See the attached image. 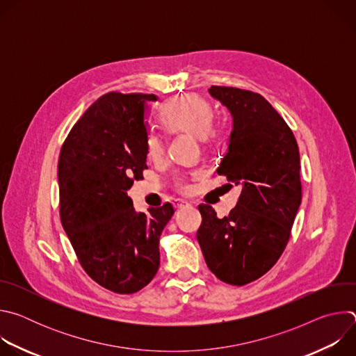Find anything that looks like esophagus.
<instances>
[{
    "label": "esophagus",
    "instance_id": "obj_1",
    "mask_svg": "<svg viewBox=\"0 0 356 356\" xmlns=\"http://www.w3.org/2000/svg\"><path fill=\"white\" fill-rule=\"evenodd\" d=\"M187 206H190L187 201H176V202H175V207H176L177 210H180V209H184V207H187Z\"/></svg>",
    "mask_w": 356,
    "mask_h": 356
}]
</instances>
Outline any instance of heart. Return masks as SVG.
Returning a JSON list of instances; mask_svg holds the SVG:
<instances>
[{
    "instance_id": "obj_1",
    "label": "heart",
    "mask_w": 356,
    "mask_h": 356,
    "mask_svg": "<svg viewBox=\"0 0 356 356\" xmlns=\"http://www.w3.org/2000/svg\"><path fill=\"white\" fill-rule=\"evenodd\" d=\"M159 118L170 132H188L204 139L213 134V108L209 101L200 95L188 94L169 101L161 108ZM162 152V138L158 134H150L146 140L147 158L156 159ZM176 188L180 193L190 191V186L183 179L176 181Z\"/></svg>"
}]
</instances>
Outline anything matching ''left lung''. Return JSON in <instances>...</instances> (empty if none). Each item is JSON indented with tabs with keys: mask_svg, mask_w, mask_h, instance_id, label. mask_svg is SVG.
Returning a JSON list of instances; mask_svg holds the SVG:
<instances>
[{
	"mask_svg": "<svg viewBox=\"0 0 356 356\" xmlns=\"http://www.w3.org/2000/svg\"><path fill=\"white\" fill-rule=\"evenodd\" d=\"M209 92L232 117L217 173L242 190L228 217L198 206L197 241L220 280L243 286L264 276L287 245L301 202L300 154L291 129L261 94L221 86Z\"/></svg>",
	"mask_w": 356,
	"mask_h": 356,
	"instance_id": "left-lung-1",
	"label": "left lung"
}]
</instances>
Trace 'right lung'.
<instances>
[{
	"mask_svg": "<svg viewBox=\"0 0 356 356\" xmlns=\"http://www.w3.org/2000/svg\"><path fill=\"white\" fill-rule=\"evenodd\" d=\"M155 94L107 92L67 135L59 156L60 220L86 273L131 294L155 277L159 239L175 210L136 211L127 191L146 166V103Z\"/></svg>",
	"mask_w": 356,
	"mask_h": 356,
	"instance_id": "right-lung-1",
	"label": "right lung"
}]
</instances>
